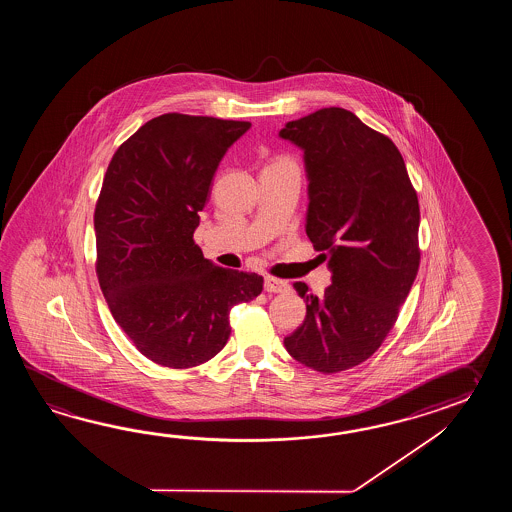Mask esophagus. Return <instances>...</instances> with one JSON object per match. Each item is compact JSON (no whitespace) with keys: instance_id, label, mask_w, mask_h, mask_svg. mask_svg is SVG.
<instances>
[{"instance_id":"34e87169","label":"esophagus","mask_w":512,"mask_h":512,"mask_svg":"<svg viewBox=\"0 0 512 512\" xmlns=\"http://www.w3.org/2000/svg\"><path fill=\"white\" fill-rule=\"evenodd\" d=\"M265 291L267 293H287L289 291V283L267 276L265 278Z\"/></svg>"}]
</instances>
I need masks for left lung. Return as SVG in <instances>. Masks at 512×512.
<instances>
[{"instance_id":"1","label":"left lung","mask_w":512,"mask_h":512,"mask_svg":"<svg viewBox=\"0 0 512 512\" xmlns=\"http://www.w3.org/2000/svg\"><path fill=\"white\" fill-rule=\"evenodd\" d=\"M280 137L304 150L305 232L333 272L320 298L294 283L307 313L283 344L307 368L338 373L381 348L414 285L419 201L392 139L348 109L291 120Z\"/></svg>"}]
</instances>
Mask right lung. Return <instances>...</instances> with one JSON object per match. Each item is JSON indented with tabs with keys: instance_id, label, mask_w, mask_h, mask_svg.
Instances as JSON below:
<instances>
[{
	"instance_id": "obj_1",
	"label": "right lung",
	"mask_w": 512,
	"mask_h": 512,
	"mask_svg": "<svg viewBox=\"0 0 512 512\" xmlns=\"http://www.w3.org/2000/svg\"><path fill=\"white\" fill-rule=\"evenodd\" d=\"M245 120L164 113L122 142L95 207L97 276L115 322L144 357L174 370L216 357L230 309L263 289L214 265L194 241L212 177Z\"/></svg>"
}]
</instances>
